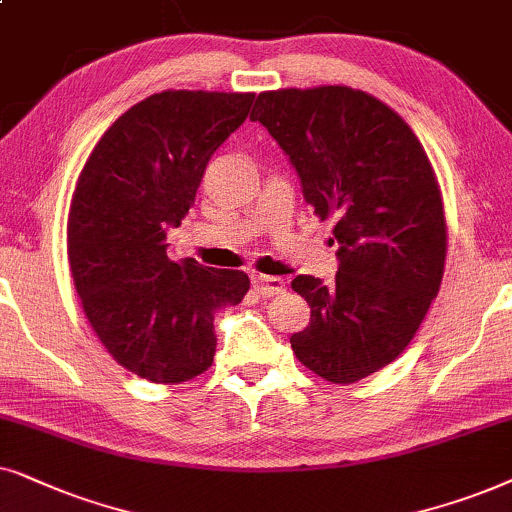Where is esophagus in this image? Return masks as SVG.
Returning <instances> with one entry per match:
<instances>
[{
    "label": "esophagus",
    "mask_w": 512,
    "mask_h": 512,
    "mask_svg": "<svg viewBox=\"0 0 512 512\" xmlns=\"http://www.w3.org/2000/svg\"><path fill=\"white\" fill-rule=\"evenodd\" d=\"M255 290L260 292L262 297H274V295H281L285 290V283L283 278H276V276H255Z\"/></svg>",
    "instance_id": "1"
}]
</instances>
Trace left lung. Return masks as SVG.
<instances>
[{"instance_id":"8db88e82","label":"left lung","mask_w":512,"mask_h":512,"mask_svg":"<svg viewBox=\"0 0 512 512\" xmlns=\"http://www.w3.org/2000/svg\"><path fill=\"white\" fill-rule=\"evenodd\" d=\"M250 119L288 156L313 213L337 220L335 281H292L311 306L292 351L332 384L370 377L405 351L440 290L447 227L431 161L391 107L349 86L260 93Z\"/></svg>"}]
</instances>
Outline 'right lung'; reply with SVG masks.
Here are the masks:
<instances>
[{"mask_svg": "<svg viewBox=\"0 0 512 512\" xmlns=\"http://www.w3.org/2000/svg\"><path fill=\"white\" fill-rule=\"evenodd\" d=\"M252 93L163 91L114 121L81 170L67 255L86 318L109 356L154 384L213 365L215 313L245 297L236 269L173 262L180 227L215 149L248 119Z\"/></svg>", "mask_w": 512, "mask_h": 512, "instance_id": "obj_1", "label": "right lung"}]
</instances>
